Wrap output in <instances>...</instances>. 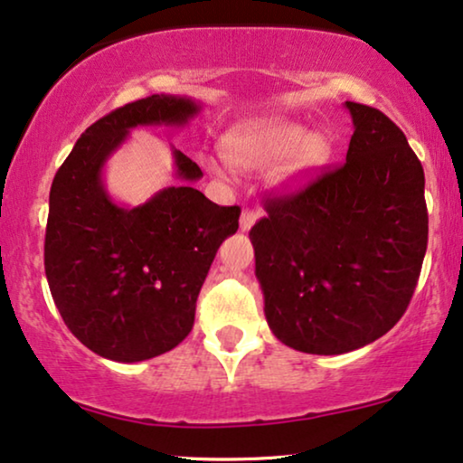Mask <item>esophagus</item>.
Wrapping results in <instances>:
<instances>
[{"instance_id":"1","label":"esophagus","mask_w":463,"mask_h":463,"mask_svg":"<svg viewBox=\"0 0 463 463\" xmlns=\"http://www.w3.org/2000/svg\"><path fill=\"white\" fill-rule=\"evenodd\" d=\"M259 212H256V209H251V207H245L243 212H241V220H239V226H241V231L245 232V231H250L251 226H254V222L259 220Z\"/></svg>"}]
</instances>
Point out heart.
Listing matches in <instances>:
<instances>
[{
    "label": "heart",
    "mask_w": 463,
    "mask_h": 463,
    "mask_svg": "<svg viewBox=\"0 0 463 463\" xmlns=\"http://www.w3.org/2000/svg\"><path fill=\"white\" fill-rule=\"evenodd\" d=\"M224 149L228 160L241 171H265L288 160L284 175H297L323 160L326 145L303 126L271 121L228 134ZM207 168L218 177H224V168L218 162L207 160Z\"/></svg>",
    "instance_id": "obj_1"
}]
</instances>
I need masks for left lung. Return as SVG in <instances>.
Here are the masks:
<instances>
[{
	"label": "left lung",
	"instance_id": "1",
	"mask_svg": "<svg viewBox=\"0 0 463 463\" xmlns=\"http://www.w3.org/2000/svg\"><path fill=\"white\" fill-rule=\"evenodd\" d=\"M346 162L265 201L251 226L256 278L273 335L309 354H342L393 329L427 250L425 175L378 109L346 102Z\"/></svg>",
	"mask_w": 463,
	"mask_h": 463
}]
</instances>
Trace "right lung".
<instances>
[{"mask_svg": "<svg viewBox=\"0 0 463 463\" xmlns=\"http://www.w3.org/2000/svg\"><path fill=\"white\" fill-rule=\"evenodd\" d=\"M201 104L154 93L104 115L76 140L51 185L44 271L63 323L96 354L137 363L184 342L215 251L239 228L190 181L203 171L173 149L177 177L138 207H119L102 184L109 156L137 126H185Z\"/></svg>", "mask_w": 463, "mask_h": 463, "instance_id": "obj_1", "label": "right lung"}]
</instances>
